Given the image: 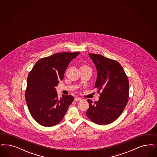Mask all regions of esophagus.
I'll return each mask as SVG.
<instances>
[{"label":"esophagus","mask_w":157,"mask_h":157,"mask_svg":"<svg viewBox=\"0 0 157 157\" xmlns=\"http://www.w3.org/2000/svg\"><path fill=\"white\" fill-rule=\"evenodd\" d=\"M75 100L76 101H81L82 100V99H81V98H78V97H76L75 98Z\"/></svg>","instance_id":"esophagus-1"}]
</instances>
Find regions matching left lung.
I'll return each mask as SVG.
<instances>
[{
  "label": "left lung",
  "mask_w": 157,
  "mask_h": 157,
  "mask_svg": "<svg viewBox=\"0 0 157 157\" xmlns=\"http://www.w3.org/2000/svg\"><path fill=\"white\" fill-rule=\"evenodd\" d=\"M96 66L98 77L95 87L100 93L98 101L88 99L86 117L98 125H107L120 117L129 98V81L117 61L100 54H89Z\"/></svg>",
  "instance_id": "left-lung-1"
}]
</instances>
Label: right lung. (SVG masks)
Masks as SVG:
<instances>
[{"instance_id": "add662e5", "label": "right lung", "mask_w": 157, "mask_h": 157, "mask_svg": "<svg viewBox=\"0 0 157 157\" xmlns=\"http://www.w3.org/2000/svg\"><path fill=\"white\" fill-rule=\"evenodd\" d=\"M80 52H63L41 58L28 74L25 99L30 114L44 127L57 125L74 101L71 95L58 98L56 86L62 80L71 61Z\"/></svg>"}]
</instances>
